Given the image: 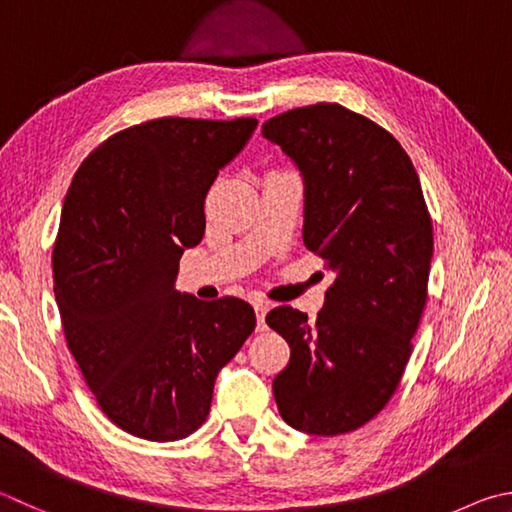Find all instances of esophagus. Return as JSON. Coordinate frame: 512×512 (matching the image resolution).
<instances>
[{
	"mask_svg": "<svg viewBox=\"0 0 512 512\" xmlns=\"http://www.w3.org/2000/svg\"><path fill=\"white\" fill-rule=\"evenodd\" d=\"M253 306H255V315H257V329H264L266 327L264 318H266V313H268V302L266 300H257Z\"/></svg>",
	"mask_w": 512,
	"mask_h": 512,
	"instance_id": "esophagus-1",
	"label": "esophagus"
}]
</instances>
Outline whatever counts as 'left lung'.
Instances as JSON below:
<instances>
[{"label": "left lung", "mask_w": 512, "mask_h": 512, "mask_svg": "<svg viewBox=\"0 0 512 512\" xmlns=\"http://www.w3.org/2000/svg\"><path fill=\"white\" fill-rule=\"evenodd\" d=\"M304 183V246L336 280L315 324L293 306L266 315L291 347L275 376L295 430L336 436L371 421L401 383L427 302L432 219L401 143L353 111L318 102L262 125Z\"/></svg>", "instance_id": "1"}]
</instances>
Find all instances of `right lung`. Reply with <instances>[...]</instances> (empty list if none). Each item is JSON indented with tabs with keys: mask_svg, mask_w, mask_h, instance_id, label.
<instances>
[{
	"mask_svg": "<svg viewBox=\"0 0 512 512\" xmlns=\"http://www.w3.org/2000/svg\"><path fill=\"white\" fill-rule=\"evenodd\" d=\"M255 118H159L107 138L64 197L53 293L69 351L120 430L176 441L206 421L212 389L255 329L239 297L176 291L206 232V194Z\"/></svg>",
	"mask_w": 512,
	"mask_h": 512,
	"instance_id": "right-lung-1",
	"label": "right lung"
}]
</instances>
